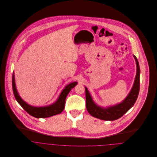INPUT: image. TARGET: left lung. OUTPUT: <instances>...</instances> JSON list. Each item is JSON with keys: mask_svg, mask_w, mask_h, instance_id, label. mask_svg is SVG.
<instances>
[{"mask_svg": "<svg viewBox=\"0 0 157 157\" xmlns=\"http://www.w3.org/2000/svg\"><path fill=\"white\" fill-rule=\"evenodd\" d=\"M134 57L137 65V73L135 81L129 95L121 103L107 109L98 107L94 102L87 89L85 87L86 109L92 117L102 120L114 121L121 118L134 105L140 89V68L136 57L134 56Z\"/></svg>", "mask_w": 157, "mask_h": 157, "instance_id": "1", "label": "left lung"}]
</instances>
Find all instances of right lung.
I'll return each instance as SVG.
<instances>
[{
    "instance_id": "add662e5",
    "label": "right lung",
    "mask_w": 157,
    "mask_h": 157,
    "mask_svg": "<svg viewBox=\"0 0 157 157\" xmlns=\"http://www.w3.org/2000/svg\"><path fill=\"white\" fill-rule=\"evenodd\" d=\"M77 84H78L77 82H74L67 85L65 87V89L63 90L62 93L60 94L56 102H55L54 104H52V105L46 106V107H33L28 105V103H26L21 98L16 89L14 74H13V76H12L13 91L17 101L28 113L37 118H48L52 116L59 114L61 112H62V111L64 110V108H65V99L67 95L70 92L71 89H73L75 86H76Z\"/></svg>"
}]
</instances>
